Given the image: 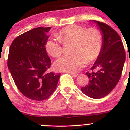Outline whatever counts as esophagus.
I'll return each mask as SVG.
<instances>
[{
	"instance_id": "34e87169",
	"label": "esophagus",
	"mask_w": 130,
	"mask_h": 130,
	"mask_svg": "<svg viewBox=\"0 0 130 130\" xmlns=\"http://www.w3.org/2000/svg\"><path fill=\"white\" fill-rule=\"evenodd\" d=\"M69 73L71 74V76H73V77H76L78 76V74L77 73Z\"/></svg>"
}]
</instances>
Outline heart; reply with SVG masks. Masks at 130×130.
Instances as JSON below:
<instances>
[{"mask_svg": "<svg viewBox=\"0 0 130 130\" xmlns=\"http://www.w3.org/2000/svg\"><path fill=\"white\" fill-rule=\"evenodd\" d=\"M73 41L70 56H63L54 62L58 71L75 73L87 62L97 59L101 53L103 38L101 32L95 28L87 29L78 25L65 27L56 34V37L47 40L46 50L51 56L58 57L62 54V42Z\"/></svg>", "mask_w": 130, "mask_h": 130, "instance_id": "b5f03b06", "label": "heart"}]
</instances>
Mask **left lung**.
<instances>
[{"label":"left lung","instance_id":"left-lung-1","mask_svg":"<svg viewBox=\"0 0 130 130\" xmlns=\"http://www.w3.org/2000/svg\"><path fill=\"white\" fill-rule=\"evenodd\" d=\"M98 26L103 38L101 53L87 72L89 83L81 87L82 92L89 97L101 98L114 89L121 77L125 62V53L119 34L103 22L91 21Z\"/></svg>","mask_w":130,"mask_h":130}]
</instances>
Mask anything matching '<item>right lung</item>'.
Instances as JSON below:
<instances>
[{"mask_svg":"<svg viewBox=\"0 0 130 130\" xmlns=\"http://www.w3.org/2000/svg\"><path fill=\"white\" fill-rule=\"evenodd\" d=\"M51 27H37L19 35L10 46L8 68L16 87L27 98L47 99L56 89L60 74L49 73L51 60L45 45Z\"/></svg>","mask_w":130,"mask_h":130,"instance_id":"add662e5","label":"right lung"}]
</instances>
